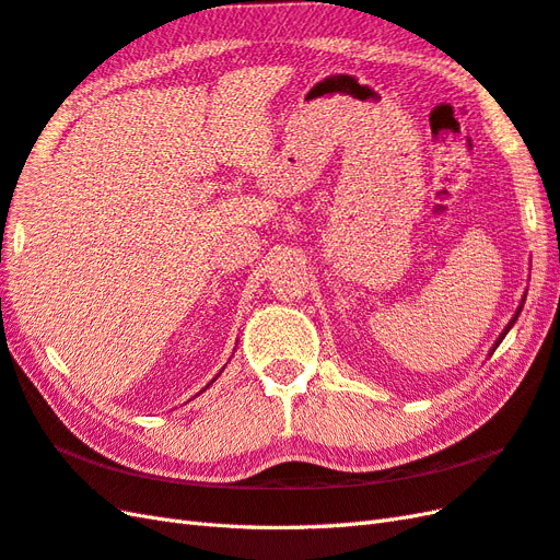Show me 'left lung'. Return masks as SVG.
<instances>
[{
    "mask_svg": "<svg viewBox=\"0 0 560 560\" xmlns=\"http://www.w3.org/2000/svg\"><path fill=\"white\" fill-rule=\"evenodd\" d=\"M523 304H525V299H523ZM523 304H521V306H517V311H515V316H513V318H511V323H509V325H506V327H503V332H501V335H499V339H497V342H494V347H492V353H494V349H497V347H499V345H501V339H503V337H506V335H509V330H511V327H513V325H515V320H517V316H521V311H523Z\"/></svg>",
    "mask_w": 560,
    "mask_h": 560,
    "instance_id": "1",
    "label": "left lung"
}]
</instances>
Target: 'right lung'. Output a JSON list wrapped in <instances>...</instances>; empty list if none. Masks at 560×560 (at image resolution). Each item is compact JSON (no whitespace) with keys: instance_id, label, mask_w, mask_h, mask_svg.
<instances>
[{"instance_id":"add662e5","label":"right lung","mask_w":560,"mask_h":560,"mask_svg":"<svg viewBox=\"0 0 560 560\" xmlns=\"http://www.w3.org/2000/svg\"><path fill=\"white\" fill-rule=\"evenodd\" d=\"M213 380H215V377H213ZM213 380H211V383H213Z\"/></svg>"}]
</instances>
